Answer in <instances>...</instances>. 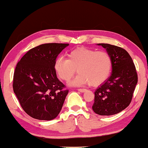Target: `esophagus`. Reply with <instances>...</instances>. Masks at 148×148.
<instances>
[{
	"instance_id": "1",
	"label": "esophagus",
	"mask_w": 148,
	"mask_h": 148,
	"mask_svg": "<svg viewBox=\"0 0 148 148\" xmlns=\"http://www.w3.org/2000/svg\"><path fill=\"white\" fill-rule=\"evenodd\" d=\"M78 90L79 92H81V93H83V92H86V89H78L77 90Z\"/></svg>"
}]
</instances>
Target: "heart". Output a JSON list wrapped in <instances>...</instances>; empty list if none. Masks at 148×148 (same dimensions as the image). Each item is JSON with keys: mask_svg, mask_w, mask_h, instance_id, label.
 I'll return each instance as SVG.
<instances>
[{"mask_svg": "<svg viewBox=\"0 0 148 148\" xmlns=\"http://www.w3.org/2000/svg\"><path fill=\"white\" fill-rule=\"evenodd\" d=\"M68 59L58 57L54 63V70L60 78L66 82L75 73L78 75L71 82L73 86H81L88 83L98 86L104 82L112 70V60L106 51L79 47L67 54Z\"/></svg>", "mask_w": 148, "mask_h": 148, "instance_id": "1", "label": "heart"}]
</instances>
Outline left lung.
Instances as JSON below:
<instances>
[{"label": "left lung", "instance_id": "1", "mask_svg": "<svg viewBox=\"0 0 148 148\" xmlns=\"http://www.w3.org/2000/svg\"><path fill=\"white\" fill-rule=\"evenodd\" d=\"M106 49L112 60L111 75L95 90L92 109L101 116L121 112L131 101L138 82L135 66L125 49L108 43H98Z\"/></svg>", "mask_w": 148, "mask_h": 148}]
</instances>
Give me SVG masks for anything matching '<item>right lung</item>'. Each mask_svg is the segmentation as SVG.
<instances>
[{
    "instance_id": "right-lung-1",
    "label": "right lung",
    "mask_w": 148,
    "mask_h": 148,
    "mask_svg": "<svg viewBox=\"0 0 148 148\" xmlns=\"http://www.w3.org/2000/svg\"><path fill=\"white\" fill-rule=\"evenodd\" d=\"M67 43H45L28 51L18 62L13 88L20 105L31 117L52 120L62 108L68 90L58 79L54 63Z\"/></svg>"
}]
</instances>
